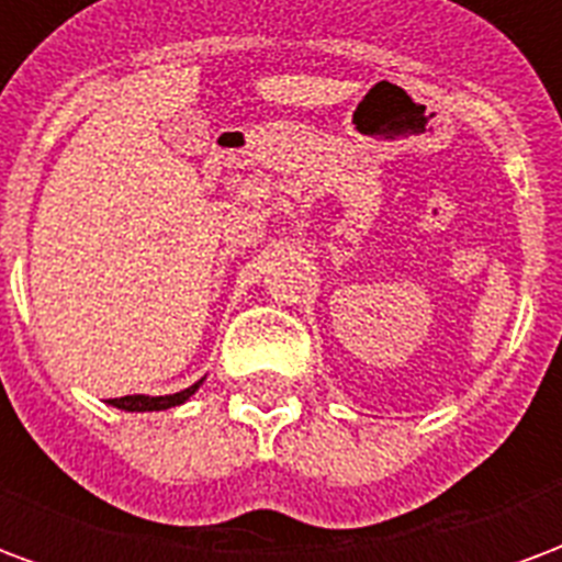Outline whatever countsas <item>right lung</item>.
I'll return each instance as SVG.
<instances>
[{
  "mask_svg": "<svg viewBox=\"0 0 562 562\" xmlns=\"http://www.w3.org/2000/svg\"><path fill=\"white\" fill-rule=\"evenodd\" d=\"M204 385V379H198L195 385L177 391V394H165V397H149V394H128V397H116L111 401V406L123 409V413H159V409H171V406H180L186 403L198 389Z\"/></svg>",
  "mask_w": 562,
  "mask_h": 562,
  "instance_id": "1",
  "label": "right lung"
}]
</instances>
